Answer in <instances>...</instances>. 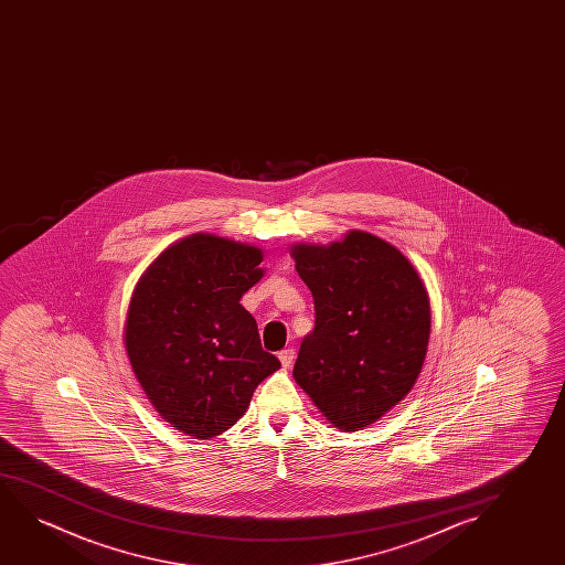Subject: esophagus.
Returning a JSON list of instances; mask_svg holds the SVG:
<instances>
[{"label":"esophagus","instance_id":"esophagus-1","mask_svg":"<svg viewBox=\"0 0 565 565\" xmlns=\"http://www.w3.org/2000/svg\"><path fill=\"white\" fill-rule=\"evenodd\" d=\"M279 363H281V366H291V363H294L295 359V351L294 349H284V351H279L278 353Z\"/></svg>","mask_w":565,"mask_h":565}]
</instances>
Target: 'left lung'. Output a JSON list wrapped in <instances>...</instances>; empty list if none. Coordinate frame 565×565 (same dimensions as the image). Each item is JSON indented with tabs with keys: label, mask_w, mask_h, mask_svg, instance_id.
<instances>
[{
	"label": "left lung",
	"mask_w": 565,
	"mask_h": 565,
	"mask_svg": "<svg viewBox=\"0 0 565 565\" xmlns=\"http://www.w3.org/2000/svg\"><path fill=\"white\" fill-rule=\"evenodd\" d=\"M315 299L294 379L333 426L355 433L394 409L417 382L430 338V301L405 256L366 232L332 245H294Z\"/></svg>",
	"instance_id": "8db88e82"
}]
</instances>
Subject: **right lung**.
I'll use <instances>...</instances> for the list:
<instances>
[{"mask_svg": "<svg viewBox=\"0 0 565 565\" xmlns=\"http://www.w3.org/2000/svg\"><path fill=\"white\" fill-rule=\"evenodd\" d=\"M263 250L209 233L173 243L140 276L125 320L132 372L160 417L209 440L247 413L278 371L241 297L263 279Z\"/></svg>", "mask_w": 565, "mask_h": 565, "instance_id": "1", "label": "right lung"}]
</instances>
